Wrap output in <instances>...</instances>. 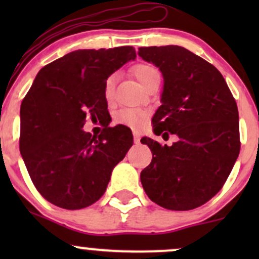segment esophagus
I'll use <instances>...</instances> for the list:
<instances>
[{
  "instance_id": "1",
  "label": "esophagus",
  "mask_w": 259,
  "mask_h": 259,
  "mask_svg": "<svg viewBox=\"0 0 259 259\" xmlns=\"http://www.w3.org/2000/svg\"><path fill=\"white\" fill-rule=\"evenodd\" d=\"M134 141H135V144H139L140 142V134L134 132Z\"/></svg>"
}]
</instances>
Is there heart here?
Listing matches in <instances>:
<instances>
[{"instance_id":"heart-1","label":"heart","mask_w":259,"mask_h":259,"mask_svg":"<svg viewBox=\"0 0 259 259\" xmlns=\"http://www.w3.org/2000/svg\"><path fill=\"white\" fill-rule=\"evenodd\" d=\"M133 74L145 89L147 88V85L156 76H159L158 70L153 65L146 63L136 64L133 68ZM115 81H117V75L115 74H112L111 76L106 79L105 86H103V95H105L107 102H112L113 99H114ZM146 120L147 114L144 111H140V109H121V111L117 112V114L114 115L115 123L132 126L134 129H141L145 125V123H146Z\"/></svg>"}]
</instances>
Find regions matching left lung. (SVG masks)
<instances>
[{"instance_id": "1", "label": "left lung", "mask_w": 259, "mask_h": 259, "mask_svg": "<svg viewBox=\"0 0 259 259\" xmlns=\"http://www.w3.org/2000/svg\"><path fill=\"white\" fill-rule=\"evenodd\" d=\"M163 75L156 135L175 134L171 146L150 138V165L140 174L151 201L171 210L194 209L218 194L240 152L239 112L218 69L181 46L140 47Z\"/></svg>"}]
</instances>
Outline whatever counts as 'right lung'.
Wrapping results in <instances>:
<instances>
[{
  "instance_id": "1",
  "label": "right lung",
  "mask_w": 259,
  "mask_h": 259,
  "mask_svg": "<svg viewBox=\"0 0 259 259\" xmlns=\"http://www.w3.org/2000/svg\"><path fill=\"white\" fill-rule=\"evenodd\" d=\"M135 58L132 46L76 50L45 65L23 100L20 153L37 191L55 206L81 209L99 201L133 146L132 132L120 126L99 136L82 126L88 115L106 117V79Z\"/></svg>"
}]
</instances>
